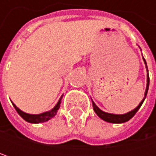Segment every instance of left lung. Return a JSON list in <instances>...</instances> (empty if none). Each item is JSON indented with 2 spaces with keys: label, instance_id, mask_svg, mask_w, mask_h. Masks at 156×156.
I'll return each mask as SVG.
<instances>
[{
  "label": "left lung",
  "instance_id": "1",
  "mask_svg": "<svg viewBox=\"0 0 156 156\" xmlns=\"http://www.w3.org/2000/svg\"><path fill=\"white\" fill-rule=\"evenodd\" d=\"M143 59H144V62L145 64V68H146V71H147V84H146V88H145V92H144V97L143 98V100L139 103V105L135 109L126 113V114H123V115H115V114H110V113H107V112H104L102 111L101 109L99 108L96 104L95 102L92 100V105H93V108L95 113L104 121L106 122H108V123H113V124H121V123H125V122H127L128 120H130L135 115L136 113L138 111V109L140 108L142 104L144 103L145 98H146V95H147V92H148V87H149V75H148V69H147V65H146V61L145 59L143 57Z\"/></svg>",
  "mask_w": 156,
  "mask_h": 156
}]
</instances>
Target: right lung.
<instances>
[{"instance_id":"add662e5","label":"right lung","mask_w":156,"mask_h":156,"mask_svg":"<svg viewBox=\"0 0 156 156\" xmlns=\"http://www.w3.org/2000/svg\"><path fill=\"white\" fill-rule=\"evenodd\" d=\"M62 97L63 95L60 97L59 100L58 101V103L56 104V106L49 111L47 112H44V113H41V114H38V115H34V114H28V113H25L23 111H21L19 108L16 107L15 104H13L12 102V105L14 107V108L16 109V111L18 112V114L27 122L29 123H32V124H39V123H44V122H47L49 119H51L52 117H54L58 112V110L60 107V103H61V99H62Z\"/></svg>"}]
</instances>
